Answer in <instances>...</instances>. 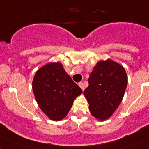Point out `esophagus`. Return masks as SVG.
<instances>
[{"label": "esophagus", "mask_w": 149, "mask_h": 149, "mask_svg": "<svg viewBox=\"0 0 149 149\" xmlns=\"http://www.w3.org/2000/svg\"><path fill=\"white\" fill-rule=\"evenodd\" d=\"M78 84H79V87H80L81 89H82V90H84V83H83V82H79Z\"/></svg>", "instance_id": "esophagus-1"}]
</instances>
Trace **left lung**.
Masks as SVG:
<instances>
[{"instance_id":"1","label":"left lung","mask_w":149,"mask_h":149,"mask_svg":"<svg viewBox=\"0 0 149 149\" xmlns=\"http://www.w3.org/2000/svg\"><path fill=\"white\" fill-rule=\"evenodd\" d=\"M127 82V75L122 65L109 59L98 62L84 91L92 115L99 120L109 118L122 101Z\"/></svg>"}]
</instances>
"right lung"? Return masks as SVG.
I'll list each match as a JSON object with an SVG mask.
<instances>
[{
    "label": "right lung",
    "mask_w": 149,
    "mask_h": 149,
    "mask_svg": "<svg viewBox=\"0 0 149 149\" xmlns=\"http://www.w3.org/2000/svg\"><path fill=\"white\" fill-rule=\"evenodd\" d=\"M32 89L41 110L53 120L63 119L82 93L60 62H50L40 68L34 75Z\"/></svg>",
    "instance_id": "add662e5"
}]
</instances>
